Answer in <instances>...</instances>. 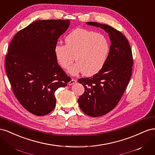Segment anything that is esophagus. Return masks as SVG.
Segmentation results:
<instances>
[{"label":"esophagus","mask_w":155,"mask_h":155,"mask_svg":"<svg viewBox=\"0 0 155 155\" xmlns=\"http://www.w3.org/2000/svg\"><path fill=\"white\" fill-rule=\"evenodd\" d=\"M77 82V81L76 80V79H72L70 81V82L68 83V84H69V85H74V84H75Z\"/></svg>","instance_id":"1"}]
</instances>
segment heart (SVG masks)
<instances>
[{
    "mask_svg": "<svg viewBox=\"0 0 155 155\" xmlns=\"http://www.w3.org/2000/svg\"><path fill=\"white\" fill-rule=\"evenodd\" d=\"M64 41L65 45H55L54 52L63 68H68L76 57L77 63L68 68L69 74L92 76L104 67L110 51L109 41L104 35L78 28L70 31Z\"/></svg>",
    "mask_w": 155,
    "mask_h": 155,
    "instance_id": "1",
    "label": "heart"
}]
</instances>
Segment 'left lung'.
Wrapping results in <instances>:
<instances>
[{
  "label": "left lung",
  "instance_id": "obj_1",
  "mask_svg": "<svg viewBox=\"0 0 155 155\" xmlns=\"http://www.w3.org/2000/svg\"><path fill=\"white\" fill-rule=\"evenodd\" d=\"M109 34L111 45L104 67L92 78H81L78 82L85 92L78 99L81 110L88 116L98 117L112 110L120 100L132 74V50L126 37L110 26L87 22Z\"/></svg>",
  "mask_w": 155,
  "mask_h": 155
}]
</instances>
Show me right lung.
<instances>
[{
	"mask_svg": "<svg viewBox=\"0 0 155 155\" xmlns=\"http://www.w3.org/2000/svg\"><path fill=\"white\" fill-rule=\"evenodd\" d=\"M70 23L69 20L36 21L18 31L9 46L5 65L13 93L23 107L35 115L52 111L55 91L70 81L54 52Z\"/></svg>",
	"mask_w": 155,
	"mask_h": 155,
	"instance_id": "add662e5",
	"label": "right lung"
}]
</instances>
